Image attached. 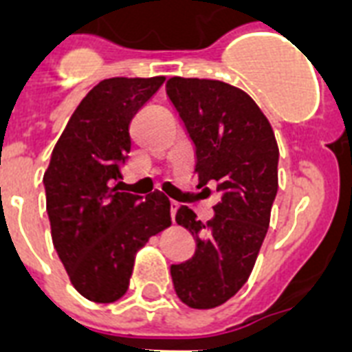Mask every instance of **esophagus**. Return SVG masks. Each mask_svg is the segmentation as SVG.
Returning a JSON list of instances; mask_svg holds the SVG:
<instances>
[{
	"mask_svg": "<svg viewBox=\"0 0 352 352\" xmlns=\"http://www.w3.org/2000/svg\"><path fill=\"white\" fill-rule=\"evenodd\" d=\"M177 210H179V204H177V203H171V204H170V212H171V221H173V223H175Z\"/></svg>",
	"mask_w": 352,
	"mask_h": 352,
	"instance_id": "1",
	"label": "esophagus"
}]
</instances>
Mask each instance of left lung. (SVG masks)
<instances>
[{"label":"left lung","mask_w":352,"mask_h":352,"mask_svg":"<svg viewBox=\"0 0 352 352\" xmlns=\"http://www.w3.org/2000/svg\"><path fill=\"white\" fill-rule=\"evenodd\" d=\"M166 93L195 146L199 186L215 184L221 193L206 223L188 206L177 210V225L190 230L197 248L192 259L171 265V279L182 303L214 309L239 292L256 265L278 193V142L239 87L173 76Z\"/></svg>","instance_id":"obj_1"}]
</instances>
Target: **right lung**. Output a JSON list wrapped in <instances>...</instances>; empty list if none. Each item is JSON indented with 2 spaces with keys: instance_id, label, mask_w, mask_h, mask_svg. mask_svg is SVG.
<instances>
[{
  "instance_id": "right-lung-1",
  "label": "right lung",
  "mask_w": 352,
  "mask_h": 352,
  "mask_svg": "<svg viewBox=\"0 0 352 352\" xmlns=\"http://www.w3.org/2000/svg\"><path fill=\"white\" fill-rule=\"evenodd\" d=\"M164 80H102L69 118L43 175L52 245L74 289L95 303L126 294L137 252L171 225L164 193L142 201L120 192L129 122Z\"/></svg>"
}]
</instances>
